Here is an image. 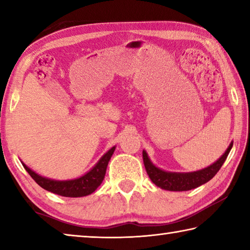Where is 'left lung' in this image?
Segmentation results:
<instances>
[{
	"label": "left lung",
	"instance_id": "left-lung-1",
	"mask_svg": "<svg viewBox=\"0 0 250 250\" xmlns=\"http://www.w3.org/2000/svg\"><path fill=\"white\" fill-rule=\"evenodd\" d=\"M232 146V142H230L229 146L227 147L221 158L216 162H214L211 166L207 167L203 170H198L195 172L188 173H179V172H167L156 167L153 163L151 162L146 152L143 150V163H145L146 170L147 175L153 183L159 186V188L167 189V191H174V192H182V191H189V189L196 188L198 186L205 184L209 180L216 175V173L219 171V168L225 162L228 153L230 152Z\"/></svg>",
	"mask_w": 250,
	"mask_h": 250
}]
</instances>
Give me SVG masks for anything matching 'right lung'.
<instances>
[{
    "label": "right lung",
    "instance_id": "1",
    "mask_svg": "<svg viewBox=\"0 0 250 250\" xmlns=\"http://www.w3.org/2000/svg\"><path fill=\"white\" fill-rule=\"evenodd\" d=\"M115 150L116 146H112L111 149L98 161V163H97L89 172H87L86 174L77 177V179L68 181H56L41 176L33 170H31L28 167L25 166L24 163L22 164L25 170L28 172V174L32 176V179L35 181L41 188L46 189V191L65 197H83L94 193L97 188L103 183L105 175V171H107L108 163L110 159H111Z\"/></svg>",
    "mask_w": 250,
    "mask_h": 250
}]
</instances>
